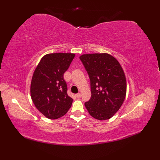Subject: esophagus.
<instances>
[{
  "mask_svg": "<svg viewBox=\"0 0 160 160\" xmlns=\"http://www.w3.org/2000/svg\"><path fill=\"white\" fill-rule=\"evenodd\" d=\"M75 95H76V97H77V98H81V94L80 93H77Z\"/></svg>",
  "mask_w": 160,
  "mask_h": 160,
  "instance_id": "34e87169",
  "label": "esophagus"
}]
</instances>
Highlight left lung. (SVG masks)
Instances as JSON below:
<instances>
[{"label": "left lung", "instance_id": "left-lung-1", "mask_svg": "<svg viewBox=\"0 0 160 160\" xmlns=\"http://www.w3.org/2000/svg\"><path fill=\"white\" fill-rule=\"evenodd\" d=\"M79 59L90 79L91 97L85 103L89 114L109 119L119 109L126 95V79L118 60L107 53L81 55Z\"/></svg>", "mask_w": 160, "mask_h": 160}]
</instances>
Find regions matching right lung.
<instances>
[{
    "label": "right lung",
    "instance_id": "1",
    "mask_svg": "<svg viewBox=\"0 0 160 160\" xmlns=\"http://www.w3.org/2000/svg\"><path fill=\"white\" fill-rule=\"evenodd\" d=\"M73 53H51L43 57L34 72L31 96L37 109L46 118L55 119L67 113L72 103L67 94L63 75Z\"/></svg>",
    "mask_w": 160,
    "mask_h": 160
}]
</instances>
